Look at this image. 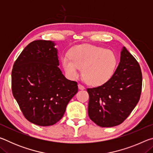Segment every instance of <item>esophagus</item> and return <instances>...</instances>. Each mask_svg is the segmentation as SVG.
<instances>
[{
    "label": "esophagus",
    "mask_w": 153,
    "mask_h": 153,
    "mask_svg": "<svg viewBox=\"0 0 153 153\" xmlns=\"http://www.w3.org/2000/svg\"><path fill=\"white\" fill-rule=\"evenodd\" d=\"M78 88H79V90H84L85 89V87L83 86V85H82L81 84H78Z\"/></svg>",
    "instance_id": "esophagus-1"
}]
</instances>
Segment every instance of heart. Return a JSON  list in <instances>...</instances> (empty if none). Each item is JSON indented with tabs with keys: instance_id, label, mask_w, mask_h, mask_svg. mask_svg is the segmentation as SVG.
I'll return each instance as SVG.
<instances>
[{
	"instance_id": "b5f03b06",
	"label": "heart",
	"mask_w": 153,
	"mask_h": 153,
	"mask_svg": "<svg viewBox=\"0 0 153 153\" xmlns=\"http://www.w3.org/2000/svg\"><path fill=\"white\" fill-rule=\"evenodd\" d=\"M62 65L70 78H76L82 68L85 82L98 86L107 83L114 74L118 59L111 50L92 45L74 46L69 51V56L61 57Z\"/></svg>"
}]
</instances>
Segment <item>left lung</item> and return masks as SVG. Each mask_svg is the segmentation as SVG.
Listing matches in <instances>:
<instances>
[{
    "instance_id": "1",
    "label": "left lung",
    "mask_w": 153,
    "mask_h": 153,
    "mask_svg": "<svg viewBox=\"0 0 153 153\" xmlns=\"http://www.w3.org/2000/svg\"><path fill=\"white\" fill-rule=\"evenodd\" d=\"M142 86L138 62L123 47L120 64L111 78L101 86L87 88L90 119L102 128L120 125L138 104Z\"/></svg>"
}]
</instances>
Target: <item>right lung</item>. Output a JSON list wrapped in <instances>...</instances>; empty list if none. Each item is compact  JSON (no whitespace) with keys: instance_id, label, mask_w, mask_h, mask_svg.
I'll return each mask as SVG.
<instances>
[{"instance_id":"obj_1","label":"right lung","mask_w":153,"mask_h":153,"mask_svg":"<svg viewBox=\"0 0 153 153\" xmlns=\"http://www.w3.org/2000/svg\"><path fill=\"white\" fill-rule=\"evenodd\" d=\"M54 46L51 41H33L18 56L11 72L13 95L23 115L40 126L61 120L78 91L77 82L62 74Z\"/></svg>"}]
</instances>
